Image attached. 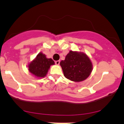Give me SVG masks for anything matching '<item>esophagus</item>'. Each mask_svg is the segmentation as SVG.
Wrapping results in <instances>:
<instances>
[{"mask_svg": "<svg viewBox=\"0 0 124 124\" xmlns=\"http://www.w3.org/2000/svg\"><path fill=\"white\" fill-rule=\"evenodd\" d=\"M55 63H56V65H59L60 63V61H55Z\"/></svg>", "mask_w": 124, "mask_h": 124, "instance_id": "34e87169", "label": "esophagus"}]
</instances>
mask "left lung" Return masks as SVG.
I'll list each match as a JSON object with an SVG mask.
<instances>
[{"mask_svg":"<svg viewBox=\"0 0 124 124\" xmlns=\"http://www.w3.org/2000/svg\"><path fill=\"white\" fill-rule=\"evenodd\" d=\"M65 77L76 82L85 80L91 74L92 64L87 55L83 53L70 51L65 59L60 63Z\"/></svg>","mask_w":124,"mask_h":124,"instance_id":"obj_1","label":"left lung"}]
</instances>
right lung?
<instances>
[{"instance_id": "1", "label": "right lung", "mask_w": 124, "mask_h": 124, "mask_svg": "<svg viewBox=\"0 0 124 124\" xmlns=\"http://www.w3.org/2000/svg\"><path fill=\"white\" fill-rule=\"evenodd\" d=\"M54 62L52 59H48L46 55L39 53L36 58L29 65L30 72L37 77H44L48 72V69Z\"/></svg>"}]
</instances>
